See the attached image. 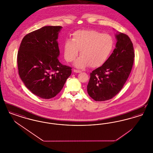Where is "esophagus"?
<instances>
[{
	"label": "esophagus",
	"instance_id": "obj_1",
	"mask_svg": "<svg viewBox=\"0 0 153 153\" xmlns=\"http://www.w3.org/2000/svg\"><path fill=\"white\" fill-rule=\"evenodd\" d=\"M73 72H75V73H81V71H79V70H77V69H74L73 70Z\"/></svg>",
	"mask_w": 153,
	"mask_h": 153
}]
</instances>
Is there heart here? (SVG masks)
I'll list each match as a JSON object with an SVG mask.
<instances>
[{
	"instance_id": "b5f03b06",
	"label": "heart",
	"mask_w": 153,
	"mask_h": 153,
	"mask_svg": "<svg viewBox=\"0 0 153 153\" xmlns=\"http://www.w3.org/2000/svg\"><path fill=\"white\" fill-rule=\"evenodd\" d=\"M114 46V39L109 34L95 30H78L72 34V39H66L64 45V55L67 62H72L78 56L74 66L83 68L88 65L97 68L108 59Z\"/></svg>"
}]
</instances>
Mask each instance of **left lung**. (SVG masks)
Here are the masks:
<instances>
[{"label": "left lung", "instance_id": "1", "mask_svg": "<svg viewBox=\"0 0 153 153\" xmlns=\"http://www.w3.org/2000/svg\"><path fill=\"white\" fill-rule=\"evenodd\" d=\"M115 49L107 61L90 73L87 92L95 101L112 99L120 91L127 80L134 63L135 54L130 38L117 33Z\"/></svg>", "mask_w": 153, "mask_h": 153}]
</instances>
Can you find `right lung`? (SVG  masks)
Instances as JSON below:
<instances>
[{
  "label": "right lung",
  "mask_w": 153,
  "mask_h": 153,
  "mask_svg": "<svg viewBox=\"0 0 153 153\" xmlns=\"http://www.w3.org/2000/svg\"><path fill=\"white\" fill-rule=\"evenodd\" d=\"M61 26H48L32 31L22 39L17 56L19 76L28 89L49 99L61 91L72 73L71 68L58 60L57 42Z\"/></svg>",
  "instance_id": "1"
}]
</instances>
